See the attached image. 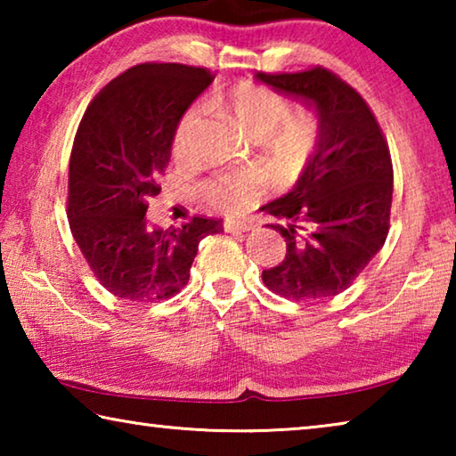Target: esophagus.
Segmentation results:
<instances>
[{
	"label": "esophagus",
	"instance_id": "esophagus-1",
	"mask_svg": "<svg viewBox=\"0 0 456 456\" xmlns=\"http://www.w3.org/2000/svg\"><path fill=\"white\" fill-rule=\"evenodd\" d=\"M223 227H225L227 233H247V231L251 229V223H247V221H225V223H223Z\"/></svg>",
	"mask_w": 456,
	"mask_h": 456
}]
</instances>
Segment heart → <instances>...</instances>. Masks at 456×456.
Returning <instances> with one entry per match:
<instances>
[{
  "label": "heart",
  "instance_id": "obj_1",
  "mask_svg": "<svg viewBox=\"0 0 456 456\" xmlns=\"http://www.w3.org/2000/svg\"><path fill=\"white\" fill-rule=\"evenodd\" d=\"M227 110L233 114L237 125L253 138H264L273 157L285 167H297L314 152L318 144V128L304 114H291L293 106L280 92H273L251 82H241L225 98ZM197 118L189 110L176 128V142L184 136ZM261 179L253 171H235L215 176L203 183L200 195L213 209L235 213L241 211L261 192Z\"/></svg>",
  "mask_w": 456,
  "mask_h": 456
}]
</instances>
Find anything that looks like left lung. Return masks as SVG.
Here are the masks:
<instances>
[{
	"label": "left lung",
	"instance_id": "obj_1",
	"mask_svg": "<svg viewBox=\"0 0 456 456\" xmlns=\"http://www.w3.org/2000/svg\"><path fill=\"white\" fill-rule=\"evenodd\" d=\"M257 80L315 108L318 146L293 189L261 207L285 223L280 265L264 269V283L296 302L334 297L348 289L386 241L390 229L392 159L366 100L334 72L267 74Z\"/></svg>",
	"mask_w": 456,
	"mask_h": 456
}]
</instances>
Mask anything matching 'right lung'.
<instances>
[{
    "mask_svg": "<svg viewBox=\"0 0 456 456\" xmlns=\"http://www.w3.org/2000/svg\"><path fill=\"white\" fill-rule=\"evenodd\" d=\"M213 82L207 68L146 61L128 68L88 104L68 171V219L98 281L128 302L179 293L199 241L221 221L192 217L183 227L151 229L146 199L160 192L176 126Z\"/></svg>",
    "mask_w": 456,
    "mask_h": 456,
    "instance_id": "add662e5",
    "label": "right lung"
}]
</instances>
